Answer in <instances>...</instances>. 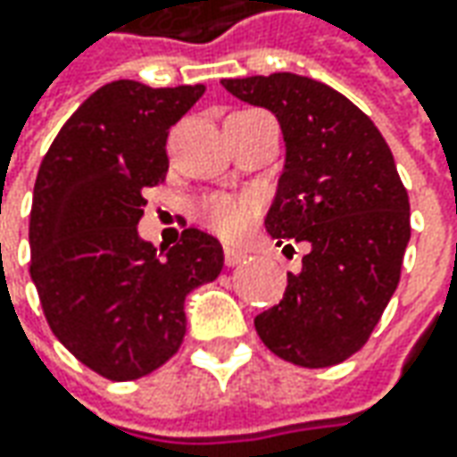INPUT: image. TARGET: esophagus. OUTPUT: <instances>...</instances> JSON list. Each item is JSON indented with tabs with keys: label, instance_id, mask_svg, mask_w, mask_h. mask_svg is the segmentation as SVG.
I'll return each instance as SVG.
<instances>
[{
	"label": "esophagus",
	"instance_id": "obj_1",
	"mask_svg": "<svg viewBox=\"0 0 457 457\" xmlns=\"http://www.w3.org/2000/svg\"><path fill=\"white\" fill-rule=\"evenodd\" d=\"M246 259L244 252H238V249H231V246H226V252H223V262H226V267H237Z\"/></svg>",
	"mask_w": 457,
	"mask_h": 457
}]
</instances>
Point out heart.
Wrapping results in <instances>:
<instances>
[{"label": "heart", "instance_id": "obj_1", "mask_svg": "<svg viewBox=\"0 0 457 457\" xmlns=\"http://www.w3.org/2000/svg\"><path fill=\"white\" fill-rule=\"evenodd\" d=\"M256 211H259V205H256L254 198L213 195V198L201 203L198 219L216 237L226 238V241H237L249 231L252 220L256 219Z\"/></svg>", "mask_w": 457, "mask_h": 457}]
</instances>
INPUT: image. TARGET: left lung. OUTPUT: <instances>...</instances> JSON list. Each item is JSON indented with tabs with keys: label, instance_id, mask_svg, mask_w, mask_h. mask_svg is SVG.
I'll return each instance as SVG.
<instances>
[{
	"label": "left lung",
	"instance_id": "obj_1",
	"mask_svg": "<svg viewBox=\"0 0 457 457\" xmlns=\"http://www.w3.org/2000/svg\"><path fill=\"white\" fill-rule=\"evenodd\" d=\"M220 83L277 116L287 154L264 226L277 244L307 249L279 305L254 318L256 333L295 366H336L369 341L399 285L410 198L392 150L320 80L272 73Z\"/></svg>",
	"mask_w": 457,
	"mask_h": 457
}]
</instances>
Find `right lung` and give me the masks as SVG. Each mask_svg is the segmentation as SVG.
I'll list each match as a JSON object with an SVG mask.
<instances>
[{
  "mask_svg": "<svg viewBox=\"0 0 457 457\" xmlns=\"http://www.w3.org/2000/svg\"><path fill=\"white\" fill-rule=\"evenodd\" d=\"M205 86H101L71 116L35 180L29 277L55 338L112 381L147 377L185 336V297L223 270L219 238L185 228L172 249L139 237L145 187L167 172V132Z\"/></svg>",
  "mask_w": 457,
  "mask_h": 457,
  "instance_id": "1",
  "label": "right lung"
}]
</instances>
